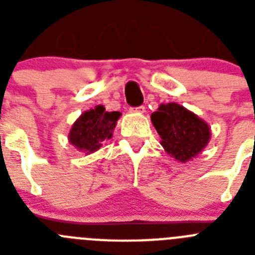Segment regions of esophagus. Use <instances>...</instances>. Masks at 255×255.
Segmentation results:
<instances>
[{
  "mask_svg": "<svg viewBox=\"0 0 255 255\" xmlns=\"http://www.w3.org/2000/svg\"><path fill=\"white\" fill-rule=\"evenodd\" d=\"M131 112H135V114H144L145 112V107L144 106H139V107L131 108Z\"/></svg>",
  "mask_w": 255,
  "mask_h": 255,
  "instance_id": "1",
  "label": "esophagus"
}]
</instances>
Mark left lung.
<instances>
[{"label":"left lung","instance_id":"8db88e82","mask_svg":"<svg viewBox=\"0 0 255 255\" xmlns=\"http://www.w3.org/2000/svg\"><path fill=\"white\" fill-rule=\"evenodd\" d=\"M150 120L161 136L163 149L179 162L185 163L195 158L211 140L208 124L175 102L159 105Z\"/></svg>","mask_w":255,"mask_h":255}]
</instances>
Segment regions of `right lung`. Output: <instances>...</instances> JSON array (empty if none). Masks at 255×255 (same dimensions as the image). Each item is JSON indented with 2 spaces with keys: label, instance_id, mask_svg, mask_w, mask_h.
I'll return each mask as SVG.
<instances>
[{
  "label": "right lung",
  "instance_id": "add662e5",
  "mask_svg": "<svg viewBox=\"0 0 255 255\" xmlns=\"http://www.w3.org/2000/svg\"><path fill=\"white\" fill-rule=\"evenodd\" d=\"M120 116L121 114L117 111L107 112L102 105L84 111L70 129L69 143L85 154L97 152L103 141L112 138Z\"/></svg>",
  "mask_w": 255,
  "mask_h": 255
}]
</instances>
